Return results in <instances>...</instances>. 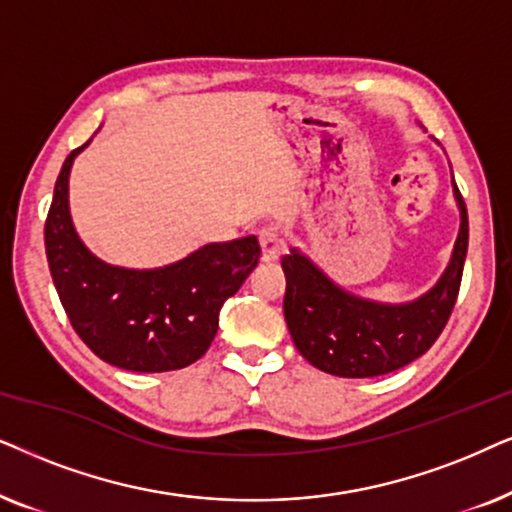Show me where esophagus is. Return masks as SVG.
<instances>
[{"label":"esophagus","mask_w":512,"mask_h":512,"mask_svg":"<svg viewBox=\"0 0 512 512\" xmlns=\"http://www.w3.org/2000/svg\"><path fill=\"white\" fill-rule=\"evenodd\" d=\"M260 245H262V260L264 262H274L281 257L283 238L274 227L260 229Z\"/></svg>","instance_id":"1"}]
</instances>
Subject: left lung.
Masks as SVG:
<instances>
[{
	"instance_id": "left-lung-1",
	"label": "left lung",
	"mask_w": 512,
	"mask_h": 512,
	"mask_svg": "<svg viewBox=\"0 0 512 512\" xmlns=\"http://www.w3.org/2000/svg\"><path fill=\"white\" fill-rule=\"evenodd\" d=\"M461 213L452 260L426 295L407 304H381L351 295L330 281L297 248L285 255L283 313L297 351L313 367L346 379L379 377L431 349L452 316L468 252V213L459 187Z\"/></svg>"
}]
</instances>
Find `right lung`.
I'll list each match as a JSON object with an SVG mask.
<instances>
[{
  "label": "right lung",
  "instance_id": "right-lung-1",
  "mask_svg": "<svg viewBox=\"0 0 512 512\" xmlns=\"http://www.w3.org/2000/svg\"><path fill=\"white\" fill-rule=\"evenodd\" d=\"M91 142V140H88ZM67 156L44 227L46 260L74 332L105 363L131 372L192 365L217 335L220 309L260 260L255 236L208 243L159 269H126L98 260L70 217Z\"/></svg>",
  "mask_w": 512,
  "mask_h": 512
}]
</instances>
